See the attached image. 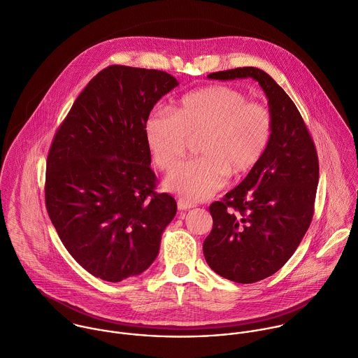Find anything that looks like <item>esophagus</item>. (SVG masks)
Masks as SVG:
<instances>
[{
    "mask_svg": "<svg viewBox=\"0 0 358 358\" xmlns=\"http://www.w3.org/2000/svg\"><path fill=\"white\" fill-rule=\"evenodd\" d=\"M177 206H178L180 210H187V209L194 208V203H192V202H188V201H185V199H182V198H180V199L177 201Z\"/></svg>",
    "mask_w": 358,
    "mask_h": 358,
    "instance_id": "obj_1",
    "label": "esophagus"
}]
</instances>
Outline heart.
<instances>
[{
  "label": "heart",
  "mask_w": 358,
  "mask_h": 358,
  "mask_svg": "<svg viewBox=\"0 0 358 358\" xmlns=\"http://www.w3.org/2000/svg\"><path fill=\"white\" fill-rule=\"evenodd\" d=\"M146 145L162 171L173 170L198 141L201 157L178 166L166 188L188 202L220 189L227 177L243 178L265 157L275 132L272 110L229 85H212L184 94L171 113L152 111L143 127Z\"/></svg>",
  "instance_id": "heart-1"
}]
</instances>
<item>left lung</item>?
<instances>
[{
    "label": "left lung",
    "mask_w": 358,
    "mask_h": 358,
    "mask_svg": "<svg viewBox=\"0 0 358 358\" xmlns=\"http://www.w3.org/2000/svg\"><path fill=\"white\" fill-rule=\"evenodd\" d=\"M208 76L254 78L275 117L273 138L262 162L209 206L213 227L203 241L205 259L217 275L255 283L292 258L313 222L320 180L317 148L294 101L265 71L243 66Z\"/></svg>",
    "instance_id": "left-lung-1"
}]
</instances>
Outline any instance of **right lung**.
Masks as SVG:
<instances>
[{
  "label": "right lung",
  "instance_id": "add662e5",
  "mask_svg": "<svg viewBox=\"0 0 358 358\" xmlns=\"http://www.w3.org/2000/svg\"><path fill=\"white\" fill-rule=\"evenodd\" d=\"M177 85L164 71L110 65L89 80L52 138L47 213L72 258L103 280L146 271L176 216V199L157 192L143 127Z\"/></svg>",
  "mask_w": 358,
  "mask_h": 358
}]
</instances>
